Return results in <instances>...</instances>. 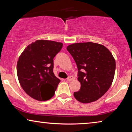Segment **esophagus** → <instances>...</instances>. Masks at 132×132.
I'll return each mask as SVG.
<instances>
[{
	"label": "esophagus",
	"instance_id": "obj_1",
	"mask_svg": "<svg viewBox=\"0 0 132 132\" xmlns=\"http://www.w3.org/2000/svg\"><path fill=\"white\" fill-rule=\"evenodd\" d=\"M74 79H75V77H73V76H70L68 77V78L67 79V80L68 81V82H70V81L73 80Z\"/></svg>",
	"mask_w": 132,
	"mask_h": 132
}]
</instances>
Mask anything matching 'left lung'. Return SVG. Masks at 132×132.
Segmentation results:
<instances>
[{
  "instance_id": "1",
  "label": "left lung",
  "mask_w": 132,
  "mask_h": 132,
  "mask_svg": "<svg viewBox=\"0 0 132 132\" xmlns=\"http://www.w3.org/2000/svg\"><path fill=\"white\" fill-rule=\"evenodd\" d=\"M78 68L80 89L74 93L79 102L89 103L102 97L112 84L116 63L103 45L92 42L74 43L67 46Z\"/></svg>"
}]
</instances>
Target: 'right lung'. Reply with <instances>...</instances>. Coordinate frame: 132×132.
<instances>
[{"label": "right lung", "instance_id": "right-lung-1", "mask_svg": "<svg viewBox=\"0 0 132 132\" xmlns=\"http://www.w3.org/2000/svg\"><path fill=\"white\" fill-rule=\"evenodd\" d=\"M63 44L39 39L28 45L20 56L17 64L18 79L28 95L46 101L55 95L60 80L53 72V58Z\"/></svg>", "mask_w": 132, "mask_h": 132}]
</instances>
